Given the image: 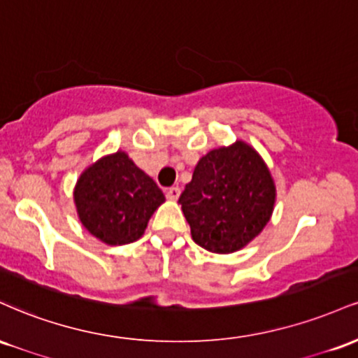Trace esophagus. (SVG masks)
<instances>
[{
  "mask_svg": "<svg viewBox=\"0 0 358 358\" xmlns=\"http://www.w3.org/2000/svg\"><path fill=\"white\" fill-rule=\"evenodd\" d=\"M168 200H178L180 196V188L178 187H170L165 190Z\"/></svg>",
  "mask_w": 358,
  "mask_h": 358,
  "instance_id": "1",
  "label": "esophagus"
}]
</instances>
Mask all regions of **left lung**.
Segmentation results:
<instances>
[{"label": "left lung", "mask_w": 358, "mask_h": 358, "mask_svg": "<svg viewBox=\"0 0 358 358\" xmlns=\"http://www.w3.org/2000/svg\"><path fill=\"white\" fill-rule=\"evenodd\" d=\"M274 202L276 185L269 168L244 141L202 156L178 199L192 239L217 254L236 252L257 237Z\"/></svg>", "instance_id": "8db88e82"}]
</instances>
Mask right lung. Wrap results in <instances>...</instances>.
<instances>
[{"instance_id":"right-lung-1","label":"right lung","mask_w":358,"mask_h":358,"mask_svg":"<svg viewBox=\"0 0 358 358\" xmlns=\"http://www.w3.org/2000/svg\"><path fill=\"white\" fill-rule=\"evenodd\" d=\"M77 215L94 237L109 245L138 241L165 195L124 151L102 156L73 188Z\"/></svg>"}]
</instances>
